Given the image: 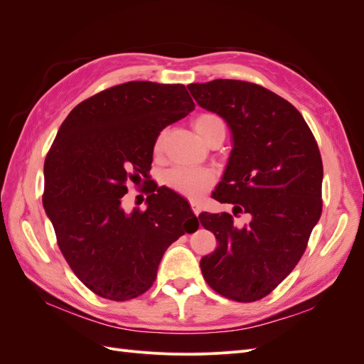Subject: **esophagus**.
<instances>
[{
    "instance_id": "obj_1",
    "label": "esophagus",
    "mask_w": 364,
    "mask_h": 364,
    "mask_svg": "<svg viewBox=\"0 0 364 364\" xmlns=\"http://www.w3.org/2000/svg\"><path fill=\"white\" fill-rule=\"evenodd\" d=\"M191 209H193V213H194L196 215H199V214H200V206L197 205L196 202H191Z\"/></svg>"
}]
</instances>
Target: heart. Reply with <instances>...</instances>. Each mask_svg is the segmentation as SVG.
I'll return each mask as SVG.
<instances>
[{"label":"heart","instance_id":"heart-1","mask_svg":"<svg viewBox=\"0 0 364 364\" xmlns=\"http://www.w3.org/2000/svg\"><path fill=\"white\" fill-rule=\"evenodd\" d=\"M193 127L205 142H208L217 134H226L225 121L217 114L211 112H202L194 117ZM164 139L165 134L161 132L155 141V147H153L156 155L162 151ZM214 181V173L208 168H173L164 174V183L167 188L181 196L190 197V199H194L200 193L206 191L209 186H213Z\"/></svg>","mask_w":364,"mask_h":364}]
</instances>
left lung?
I'll return each mask as SVG.
<instances>
[{"label":"left lung","mask_w":364,"mask_h":364,"mask_svg":"<svg viewBox=\"0 0 364 364\" xmlns=\"http://www.w3.org/2000/svg\"><path fill=\"white\" fill-rule=\"evenodd\" d=\"M188 90L232 132L234 149L213 197L232 203L235 217H252L237 228L228 213L199 215L218 243L200 259L203 278L228 299L255 302L291 273L321 218V151L301 112L266 87L217 79Z\"/></svg>","instance_id":"obj_1"}]
</instances>
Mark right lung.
<instances>
[{
    "label": "right lung",
    "instance_id": "add662e5",
    "mask_svg": "<svg viewBox=\"0 0 364 364\" xmlns=\"http://www.w3.org/2000/svg\"><path fill=\"white\" fill-rule=\"evenodd\" d=\"M193 109L183 85L121 83L77 105L47 153L42 203L59 249L105 299L146 293L167 247L199 228L188 202L153 181L144 211L121 206L127 185L149 178L159 132Z\"/></svg>",
    "mask_w": 364,
    "mask_h": 364
}]
</instances>
